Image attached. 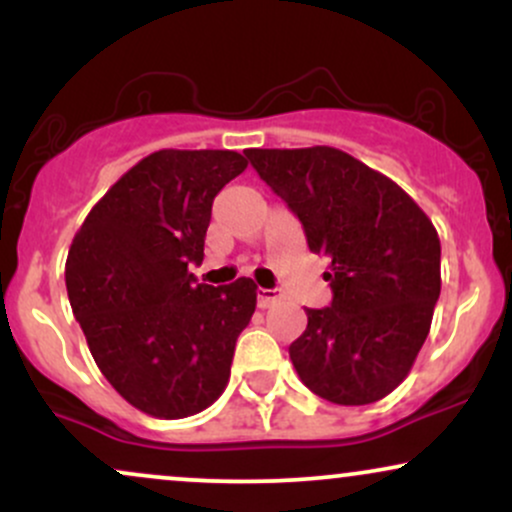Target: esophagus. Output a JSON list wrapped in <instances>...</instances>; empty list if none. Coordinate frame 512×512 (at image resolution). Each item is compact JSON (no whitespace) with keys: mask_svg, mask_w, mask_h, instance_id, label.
<instances>
[{"mask_svg":"<svg viewBox=\"0 0 512 512\" xmlns=\"http://www.w3.org/2000/svg\"><path fill=\"white\" fill-rule=\"evenodd\" d=\"M279 301L281 293L276 289H257V305H260V308H272V305Z\"/></svg>","mask_w":512,"mask_h":512,"instance_id":"esophagus-1","label":"esophagus"}]
</instances>
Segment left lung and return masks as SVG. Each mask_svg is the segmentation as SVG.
I'll return each instance as SVG.
<instances>
[{"instance_id": "1", "label": "left lung", "mask_w": 512, "mask_h": 512, "mask_svg": "<svg viewBox=\"0 0 512 512\" xmlns=\"http://www.w3.org/2000/svg\"><path fill=\"white\" fill-rule=\"evenodd\" d=\"M260 178L332 260L330 308L289 346L298 378L344 407L390 395L414 366L440 296V240L395 180L334 146L248 149Z\"/></svg>"}]
</instances>
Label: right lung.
Segmentation results:
<instances>
[{
  "mask_svg": "<svg viewBox=\"0 0 512 512\" xmlns=\"http://www.w3.org/2000/svg\"><path fill=\"white\" fill-rule=\"evenodd\" d=\"M248 168L228 149H161L88 211L64 279L93 361L117 395L156 419L211 407L231 378L257 284H197L211 202Z\"/></svg>",
  "mask_w": 512,
  "mask_h": 512,
  "instance_id": "add662e5",
  "label": "right lung"
}]
</instances>
